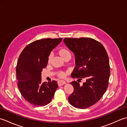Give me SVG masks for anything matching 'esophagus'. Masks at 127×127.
I'll list each match as a JSON object with an SVG mask.
<instances>
[{"label": "esophagus", "instance_id": "1", "mask_svg": "<svg viewBox=\"0 0 127 127\" xmlns=\"http://www.w3.org/2000/svg\"><path fill=\"white\" fill-rule=\"evenodd\" d=\"M66 83V82L65 81H58V85L59 86H62L63 85H65Z\"/></svg>", "mask_w": 127, "mask_h": 127}]
</instances>
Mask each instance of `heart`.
I'll use <instances>...</instances> for the list:
<instances>
[{
    "instance_id": "1",
    "label": "heart",
    "mask_w": 127,
    "mask_h": 127,
    "mask_svg": "<svg viewBox=\"0 0 127 127\" xmlns=\"http://www.w3.org/2000/svg\"><path fill=\"white\" fill-rule=\"evenodd\" d=\"M58 55L60 56L63 59L66 58L68 56H71V53L66 48H62L59 49L58 52ZM52 58V55L50 54L48 57V63H50ZM57 76L60 78H64L65 76V73L63 71H59L57 72Z\"/></svg>"
}]
</instances>
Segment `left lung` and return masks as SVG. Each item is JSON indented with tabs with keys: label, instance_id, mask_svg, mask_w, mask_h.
<instances>
[{
	"label": "left lung",
	"instance_id": "8db88e82",
	"mask_svg": "<svg viewBox=\"0 0 127 127\" xmlns=\"http://www.w3.org/2000/svg\"><path fill=\"white\" fill-rule=\"evenodd\" d=\"M65 45L74 53L76 66L71 76L86 81L80 86L70 82L74 92L68 100L78 109H86L98 102L106 92L110 75L108 55L100 42L89 37L65 38Z\"/></svg>",
	"mask_w": 127,
	"mask_h": 127
}]
</instances>
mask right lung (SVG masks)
<instances>
[{"label":"right lung","mask_w":127,"mask_h":127,"mask_svg":"<svg viewBox=\"0 0 127 127\" xmlns=\"http://www.w3.org/2000/svg\"><path fill=\"white\" fill-rule=\"evenodd\" d=\"M63 38L37 40L28 45L19 57L16 75L18 88L26 100L34 106H45L52 100L58 86L56 81L42 82L41 71L48 57Z\"/></svg>","instance_id":"obj_1"}]
</instances>
